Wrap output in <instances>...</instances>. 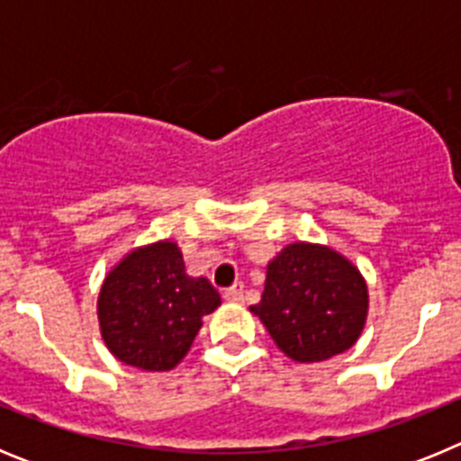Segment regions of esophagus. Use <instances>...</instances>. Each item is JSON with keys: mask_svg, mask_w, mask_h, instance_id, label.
Here are the masks:
<instances>
[{"mask_svg": "<svg viewBox=\"0 0 461 461\" xmlns=\"http://www.w3.org/2000/svg\"><path fill=\"white\" fill-rule=\"evenodd\" d=\"M223 297H226L228 303H233V304L244 303V286L242 284H235V286H230L226 293H223Z\"/></svg>", "mask_w": 461, "mask_h": 461, "instance_id": "esophagus-1", "label": "esophagus"}]
</instances>
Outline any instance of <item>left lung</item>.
Listing matches in <instances>:
<instances>
[{
	"label": "left lung",
	"mask_w": 461,
	"mask_h": 461,
	"mask_svg": "<svg viewBox=\"0 0 461 461\" xmlns=\"http://www.w3.org/2000/svg\"><path fill=\"white\" fill-rule=\"evenodd\" d=\"M249 312L284 356L323 362L360 339L369 312L367 281L332 247L293 242L267 263L266 288Z\"/></svg>",
	"instance_id": "1"
}]
</instances>
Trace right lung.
Here are the masks:
<instances>
[{
	"label": "right lung",
	"instance_id": "1",
	"mask_svg": "<svg viewBox=\"0 0 461 461\" xmlns=\"http://www.w3.org/2000/svg\"><path fill=\"white\" fill-rule=\"evenodd\" d=\"M221 304L205 276H191L177 242L131 249L110 267L96 300L108 351L142 372H170L185 360L203 316Z\"/></svg>",
	"mask_w": 461,
	"mask_h": 461
}]
</instances>
